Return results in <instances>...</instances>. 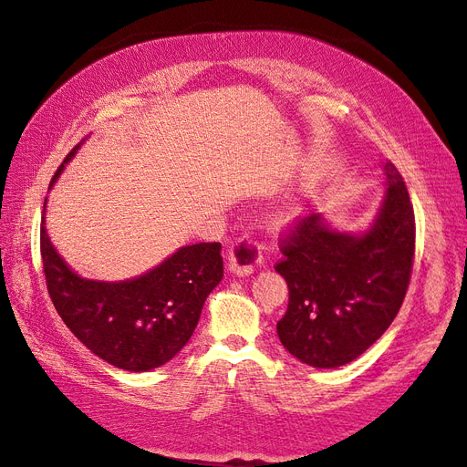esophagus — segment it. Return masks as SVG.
<instances>
[{"instance_id":"esophagus-1","label":"esophagus","mask_w":467,"mask_h":467,"mask_svg":"<svg viewBox=\"0 0 467 467\" xmlns=\"http://www.w3.org/2000/svg\"><path fill=\"white\" fill-rule=\"evenodd\" d=\"M262 260V246L253 238H238L231 246L229 268L236 276H248L256 270Z\"/></svg>"}]
</instances>
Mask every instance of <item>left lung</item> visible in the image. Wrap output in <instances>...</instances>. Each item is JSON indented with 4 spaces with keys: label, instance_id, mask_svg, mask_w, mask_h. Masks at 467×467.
I'll return each instance as SVG.
<instances>
[{
    "label": "left lung",
    "instance_id": "left-lung-1",
    "mask_svg": "<svg viewBox=\"0 0 467 467\" xmlns=\"http://www.w3.org/2000/svg\"><path fill=\"white\" fill-rule=\"evenodd\" d=\"M387 193L361 234L333 231L319 213L280 238L276 272L288 284L278 321L282 345L302 363L336 368L365 353L397 317L414 262V209L397 167L385 165Z\"/></svg>",
    "mask_w": 467,
    "mask_h": 467
}]
</instances>
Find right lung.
<instances>
[{"label":"right lung","instance_id":"add662e5","mask_svg":"<svg viewBox=\"0 0 467 467\" xmlns=\"http://www.w3.org/2000/svg\"><path fill=\"white\" fill-rule=\"evenodd\" d=\"M77 150L67 155L51 185ZM41 258L47 290L65 326L94 355L131 373L161 367L185 348L202 304L223 280L221 243L179 248L158 268L134 280L80 278L51 244L45 217Z\"/></svg>","mask_w":467,"mask_h":467}]
</instances>
